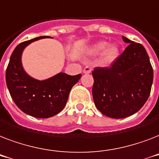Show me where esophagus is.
I'll list each match as a JSON object with an SVG mask.
<instances>
[{"mask_svg": "<svg viewBox=\"0 0 159 159\" xmlns=\"http://www.w3.org/2000/svg\"><path fill=\"white\" fill-rule=\"evenodd\" d=\"M91 72H92V68L90 67H88V66L85 67L84 69H83V73H84V74H89V73H91Z\"/></svg>", "mask_w": 159, "mask_h": 159, "instance_id": "34e87169", "label": "esophagus"}]
</instances>
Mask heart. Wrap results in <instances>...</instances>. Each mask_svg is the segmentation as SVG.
Listing matches in <instances>:
<instances>
[{
  "label": "heart",
  "instance_id": "obj_1",
  "mask_svg": "<svg viewBox=\"0 0 159 159\" xmlns=\"http://www.w3.org/2000/svg\"><path fill=\"white\" fill-rule=\"evenodd\" d=\"M101 52V61L104 64L109 65L118 58L120 49L116 43L108 45V43L104 40L97 41L87 48V54L91 56H97Z\"/></svg>",
  "mask_w": 159,
  "mask_h": 159
}]
</instances>
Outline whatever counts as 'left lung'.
<instances>
[{"label": "left lung", "instance_id": "1", "mask_svg": "<svg viewBox=\"0 0 159 159\" xmlns=\"http://www.w3.org/2000/svg\"><path fill=\"white\" fill-rule=\"evenodd\" d=\"M129 43L110 67L92 72L95 106L106 116L122 119L132 116L147 102L153 84V71L142 44L122 36Z\"/></svg>", "mask_w": 159, "mask_h": 159}]
</instances>
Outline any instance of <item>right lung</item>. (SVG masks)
<instances>
[{"instance_id": "obj_1", "label": "right lung", "mask_w": 159, "mask_h": 159, "mask_svg": "<svg viewBox=\"0 0 159 159\" xmlns=\"http://www.w3.org/2000/svg\"><path fill=\"white\" fill-rule=\"evenodd\" d=\"M49 36H40L16 46L6 72V86L16 106L27 115L36 118H49L64 108L72 87L82 74L70 76L59 72L48 79L38 80L25 72L22 65L25 48L34 41Z\"/></svg>"}]
</instances>
